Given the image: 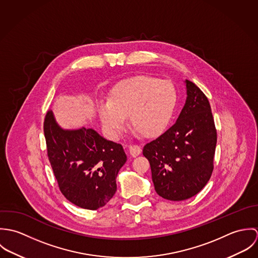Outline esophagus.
Instances as JSON below:
<instances>
[{
  "mask_svg": "<svg viewBox=\"0 0 258 258\" xmlns=\"http://www.w3.org/2000/svg\"><path fill=\"white\" fill-rule=\"evenodd\" d=\"M129 152L133 157H137L138 155L141 154L142 149L139 145H130L129 146Z\"/></svg>",
  "mask_w": 258,
  "mask_h": 258,
  "instance_id": "1",
  "label": "esophagus"
}]
</instances>
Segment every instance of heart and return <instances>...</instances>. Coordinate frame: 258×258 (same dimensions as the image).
<instances>
[{
  "label": "heart",
  "mask_w": 258,
  "mask_h": 258,
  "mask_svg": "<svg viewBox=\"0 0 258 258\" xmlns=\"http://www.w3.org/2000/svg\"><path fill=\"white\" fill-rule=\"evenodd\" d=\"M176 102L177 91L171 82L141 75L115 85L109 101L99 106L98 113L112 137L122 132L127 116L135 131L153 137L165 129Z\"/></svg>",
  "instance_id": "1"
}]
</instances>
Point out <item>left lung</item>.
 Segmentation results:
<instances>
[{
	"mask_svg": "<svg viewBox=\"0 0 258 258\" xmlns=\"http://www.w3.org/2000/svg\"><path fill=\"white\" fill-rule=\"evenodd\" d=\"M185 84L187 97L176 123L143 148L157 194L170 201L196 196L214 171L218 136L211 104L194 82Z\"/></svg>",
	"mask_w": 258,
	"mask_h": 258,
	"instance_id": "8db88e82",
	"label": "left lung"
}]
</instances>
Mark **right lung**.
I'll return each mask as SVG.
<instances>
[{
  "mask_svg": "<svg viewBox=\"0 0 258 258\" xmlns=\"http://www.w3.org/2000/svg\"><path fill=\"white\" fill-rule=\"evenodd\" d=\"M43 133L47 158L61 194L86 210L104 207L114 196L116 177L127 157L121 144L92 129L62 130L46 112Z\"/></svg>",
  "mask_w": 258,
  "mask_h": 258,
  "instance_id": "right-lung-1",
  "label": "right lung"
}]
</instances>
